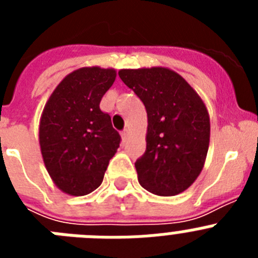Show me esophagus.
I'll use <instances>...</instances> for the list:
<instances>
[{
  "instance_id": "esophagus-1",
  "label": "esophagus",
  "mask_w": 258,
  "mask_h": 258,
  "mask_svg": "<svg viewBox=\"0 0 258 258\" xmlns=\"http://www.w3.org/2000/svg\"><path fill=\"white\" fill-rule=\"evenodd\" d=\"M127 136H129V129H124V131L121 132V140L124 141V142L126 141Z\"/></svg>"
}]
</instances>
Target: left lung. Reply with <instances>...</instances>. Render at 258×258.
I'll use <instances>...</instances> for the list:
<instances>
[{"instance_id": "1", "label": "left lung", "mask_w": 258, "mask_h": 258, "mask_svg": "<svg viewBox=\"0 0 258 258\" xmlns=\"http://www.w3.org/2000/svg\"><path fill=\"white\" fill-rule=\"evenodd\" d=\"M147 111L146 151L136 161L141 186L159 197L187 190L206 163L211 121L195 89L166 67L120 70Z\"/></svg>"}]
</instances>
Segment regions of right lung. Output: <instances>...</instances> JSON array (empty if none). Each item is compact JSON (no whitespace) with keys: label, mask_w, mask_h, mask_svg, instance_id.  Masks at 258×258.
Here are the masks:
<instances>
[{"label":"right lung","mask_w":258,"mask_h":258,"mask_svg":"<svg viewBox=\"0 0 258 258\" xmlns=\"http://www.w3.org/2000/svg\"><path fill=\"white\" fill-rule=\"evenodd\" d=\"M116 70L83 67L61 80L40 118L38 141L46 170L56 187L72 197L99 187L120 134L101 99L115 83Z\"/></svg>","instance_id":"1"}]
</instances>
